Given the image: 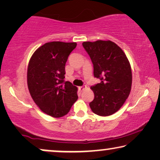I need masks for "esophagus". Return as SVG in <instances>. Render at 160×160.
I'll return each mask as SVG.
<instances>
[{
  "mask_svg": "<svg viewBox=\"0 0 160 160\" xmlns=\"http://www.w3.org/2000/svg\"><path fill=\"white\" fill-rule=\"evenodd\" d=\"M86 88H87L86 85H84V86H82V87H78V89H79V90H80L81 92H82V91L85 90V89H86Z\"/></svg>",
  "mask_w": 160,
  "mask_h": 160,
  "instance_id": "obj_1",
  "label": "esophagus"
}]
</instances>
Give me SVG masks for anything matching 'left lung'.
Returning a JSON list of instances; mask_svg holds the SVG:
<instances>
[{
    "label": "left lung",
    "mask_w": 160,
    "mask_h": 160,
    "mask_svg": "<svg viewBox=\"0 0 160 160\" xmlns=\"http://www.w3.org/2000/svg\"><path fill=\"white\" fill-rule=\"evenodd\" d=\"M82 45L92 62L94 76L100 79L90 87L95 98L89 106L97 115H112L123 106L130 93V62L121 48L111 41H85Z\"/></svg>",
    "instance_id": "left-lung-1"
}]
</instances>
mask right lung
<instances>
[{"label":"right lung","instance_id":"1","mask_svg":"<svg viewBox=\"0 0 160 160\" xmlns=\"http://www.w3.org/2000/svg\"><path fill=\"white\" fill-rule=\"evenodd\" d=\"M75 42L52 41L36 50L28 68V87L32 100L52 117L66 115L78 99L77 87L65 82V63Z\"/></svg>","mask_w":160,"mask_h":160}]
</instances>
